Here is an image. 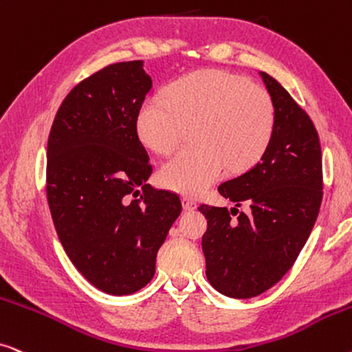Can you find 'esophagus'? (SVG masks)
I'll return each mask as SVG.
<instances>
[{"label":"esophagus","mask_w":352,"mask_h":352,"mask_svg":"<svg viewBox=\"0 0 352 352\" xmlns=\"http://www.w3.org/2000/svg\"><path fill=\"white\" fill-rule=\"evenodd\" d=\"M182 208H184L186 212H192V210L197 208V204H195L192 199L182 197Z\"/></svg>","instance_id":"34e87169"}]
</instances>
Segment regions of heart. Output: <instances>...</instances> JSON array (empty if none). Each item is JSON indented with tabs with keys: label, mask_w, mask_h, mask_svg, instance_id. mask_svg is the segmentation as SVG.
I'll return each mask as SVG.
<instances>
[{
	"label": "heart",
	"mask_w": 352,
	"mask_h": 352,
	"mask_svg": "<svg viewBox=\"0 0 352 352\" xmlns=\"http://www.w3.org/2000/svg\"><path fill=\"white\" fill-rule=\"evenodd\" d=\"M166 98L150 97L137 116L140 140L158 155L179 147L194 129L197 148L177 153L160 170V182L184 195H199L226 166L244 173L262 158L275 127L270 95L245 77L221 69L190 72L173 82Z\"/></svg>",
	"instance_id": "obj_1"
}]
</instances>
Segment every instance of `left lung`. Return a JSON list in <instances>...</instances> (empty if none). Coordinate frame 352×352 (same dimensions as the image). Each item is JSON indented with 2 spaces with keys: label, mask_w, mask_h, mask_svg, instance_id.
Masks as SVG:
<instances>
[{
  "label": "left lung",
  "mask_w": 352,
  "mask_h": 352,
  "mask_svg": "<svg viewBox=\"0 0 352 352\" xmlns=\"http://www.w3.org/2000/svg\"><path fill=\"white\" fill-rule=\"evenodd\" d=\"M260 77L275 109L272 140L257 165L218 187L236 207L248 202L250 213L199 207L207 218L205 273L218 293L234 299L265 293L286 275L307 243L323 195L316 126L280 82L262 71Z\"/></svg>",
  "instance_id": "obj_1"
}]
</instances>
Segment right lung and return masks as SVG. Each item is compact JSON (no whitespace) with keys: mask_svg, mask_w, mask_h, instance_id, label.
<instances>
[{"mask_svg":"<svg viewBox=\"0 0 352 352\" xmlns=\"http://www.w3.org/2000/svg\"><path fill=\"white\" fill-rule=\"evenodd\" d=\"M152 89L144 61L109 65L63 100L47 148V197L67 257L103 293L126 296L155 275L181 200L147 184L137 116Z\"/></svg>","mask_w":352,"mask_h":352,"instance_id":"right-lung-1","label":"right lung"}]
</instances>
